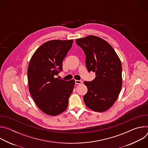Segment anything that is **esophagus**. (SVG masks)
<instances>
[{"instance_id":"esophagus-1","label":"esophagus","mask_w":148,"mask_h":148,"mask_svg":"<svg viewBox=\"0 0 148 148\" xmlns=\"http://www.w3.org/2000/svg\"><path fill=\"white\" fill-rule=\"evenodd\" d=\"M76 84H81L82 83V81L81 80H75Z\"/></svg>"}]
</instances>
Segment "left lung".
<instances>
[{
	"label": "left lung",
	"instance_id": "1",
	"mask_svg": "<svg viewBox=\"0 0 148 148\" xmlns=\"http://www.w3.org/2000/svg\"><path fill=\"white\" fill-rule=\"evenodd\" d=\"M86 56L89 72L95 73L92 81H84L87 93L84 96L86 106L95 112L110 109L121 92L122 86L121 60L112 47L103 39L92 35L76 40Z\"/></svg>",
	"mask_w": 148,
	"mask_h": 148
}]
</instances>
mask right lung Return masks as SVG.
I'll use <instances>...</instances> for the list:
<instances>
[{
  "instance_id": "obj_1",
  "label": "right lung",
  "mask_w": 148,
  "mask_h": 148,
  "mask_svg": "<svg viewBox=\"0 0 148 148\" xmlns=\"http://www.w3.org/2000/svg\"><path fill=\"white\" fill-rule=\"evenodd\" d=\"M73 40H53L40 46L32 56L27 69L29 92L38 108L56 116L65 111L75 81L56 78Z\"/></svg>"
}]
</instances>
